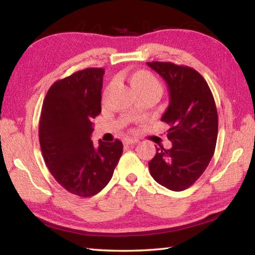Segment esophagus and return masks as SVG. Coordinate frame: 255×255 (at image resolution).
Returning a JSON list of instances; mask_svg holds the SVG:
<instances>
[{"mask_svg": "<svg viewBox=\"0 0 255 255\" xmlns=\"http://www.w3.org/2000/svg\"><path fill=\"white\" fill-rule=\"evenodd\" d=\"M138 139H136V138H126V139L124 140V144L125 145H132V144H137L138 143Z\"/></svg>", "mask_w": 255, "mask_h": 255, "instance_id": "obj_1", "label": "esophagus"}]
</instances>
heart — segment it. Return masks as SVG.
<instances>
[{
	"label": "heart",
	"instance_id": "obj_1",
	"mask_svg": "<svg viewBox=\"0 0 255 255\" xmlns=\"http://www.w3.org/2000/svg\"><path fill=\"white\" fill-rule=\"evenodd\" d=\"M130 84L136 93L152 92L159 96L162 92V86L157 77L148 71H138L133 73L130 77Z\"/></svg>",
	"mask_w": 255,
	"mask_h": 255
}]
</instances>
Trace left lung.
<instances>
[{"instance_id":"obj_1","label":"left lung","mask_w":255,"mask_h":255,"mask_svg":"<svg viewBox=\"0 0 255 255\" xmlns=\"http://www.w3.org/2000/svg\"><path fill=\"white\" fill-rule=\"evenodd\" d=\"M147 65L163 77L170 103L161 120L170 126L172 147L156 148L149 161L150 175L172 191H182L204 173L215 153L218 116L207 82L196 70L173 63Z\"/></svg>"}]
</instances>
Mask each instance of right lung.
<instances>
[{
    "label": "right lung",
    "instance_id": "add662e5",
    "mask_svg": "<svg viewBox=\"0 0 255 255\" xmlns=\"http://www.w3.org/2000/svg\"><path fill=\"white\" fill-rule=\"evenodd\" d=\"M103 68H85L50 86L42 103L39 141L45 163L68 192L92 197L109 183L123 154L119 139L91 140L101 112Z\"/></svg>",
    "mask_w": 255,
    "mask_h": 255
}]
</instances>
